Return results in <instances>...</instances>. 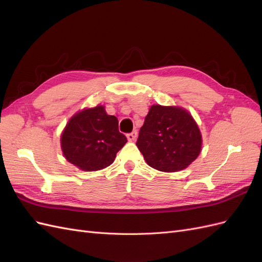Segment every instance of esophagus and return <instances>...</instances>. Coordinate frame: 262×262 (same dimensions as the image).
Here are the masks:
<instances>
[{"instance_id":"34e87169","label":"esophagus","mask_w":262,"mask_h":262,"mask_svg":"<svg viewBox=\"0 0 262 262\" xmlns=\"http://www.w3.org/2000/svg\"><path fill=\"white\" fill-rule=\"evenodd\" d=\"M126 138H128V141H129V142L136 141V139L138 138V132H137V131H133V132L129 133L128 136H126Z\"/></svg>"}]
</instances>
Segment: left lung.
<instances>
[{"mask_svg":"<svg viewBox=\"0 0 262 262\" xmlns=\"http://www.w3.org/2000/svg\"><path fill=\"white\" fill-rule=\"evenodd\" d=\"M137 146L150 167L175 172L199 156L202 134L185 108L153 105L140 129Z\"/></svg>","mask_w":262,"mask_h":262,"instance_id":"1","label":"left lung"}]
</instances>
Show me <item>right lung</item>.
Returning <instances> with one entry per match:
<instances>
[{
	"label": "right lung",
	"instance_id": "obj_1",
	"mask_svg": "<svg viewBox=\"0 0 262 262\" xmlns=\"http://www.w3.org/2000/svg\"><path fill=\"white\" fill-rule=\"evenodd\" d=\"M125 143V136L118 129V119L108 115L101 105L74 114L61 134L66 160L84 171L108 167Z\"/></svg>",
	"mask_w": 262,
	"mask_h": 262
}]
</instances>
